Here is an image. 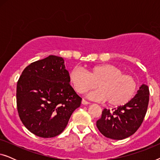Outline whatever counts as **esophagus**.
<instances>
[{
    "mask_svg": "<svg viewBox=\"0 0 160 160\" xmlns=\"http://www.w3.org/2000/svg\"><path fill=\"white\" fill-rule=\"evenodd\" d=\"M82 103L83 105H88V104L90 103V102H88V101H87V100H85L84 99H82Z\"/></svg>",
    "mask_w": 160,
    "mask_h": 160,
    "instance_id": "1",
    "label": "esophagus"
}]
</instances>
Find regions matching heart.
<instances>
[{
  "label": "heart",
  "instance_id": "obj_1",
  "mask_svg": "<svg viewBox=\"0 0 160 160\" xmlns=\"http://www.w3.org/2000/svg\"><path fill=\"white\" fill-rule=\"evenodd\" d=\"M69 80L73 89L84 93L97 86L89 94L91 99L108 100L111 106H117L128 102L136 91L137 83L132 76L123 74L119 67L111 64H100L87 68V71L74 67L69 73Z\"/></svg>",
  "mask_w": 160,
  "mask_h": 160
}]
</instances>
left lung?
<instances>
[{
    "label": "left lung",
    "mask_w": 160,
    "mask_h": 160,
    "mask_svg": "<svg viewBox=\"0 0 160 160\" xmlns=\"http://www.w3.org/2000/svg\"><path fill=\"white\" fill-rule=\"evenodd\" d=\"M149 89L142 84L135 97L125 105L117 108H105L96 125L104 136L113 140H122L130 137L141 125L147 111Z\"/></svg>",
    "instance_id": "left-lung-1"
}]
</instances>
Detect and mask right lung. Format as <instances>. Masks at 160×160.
Here are the masks:
<instances>
[{
	"label": "right lung",
	"mask_w": 160,
	"mask_h": 160,
	"mask_svg": "<svg viewBox=\"0 0 160 160\" xmlns=\"http://www.w3.org/2000/svg\"><path fill=\"white\" fill-rule=\"evenodd\" d=\"M62 58L49 55L24 69L17 85V111L25 128L41 138L60 135L82 98L70 85Z\"/></svg>",
	"instance_id": "obj_1"
}]
</instances>
